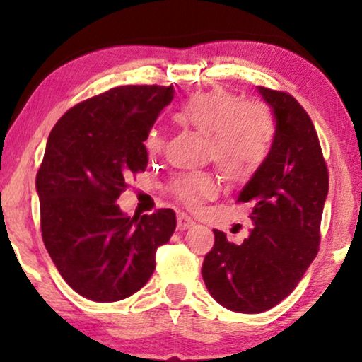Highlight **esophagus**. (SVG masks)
Instances as JSON below:
<instances>
[{"label": "esophagus", "mask_w": 362, "mask_h": 362, "mask_svg": "<svg viewBox=\"0 0 362 362\" xmlns=\"http://www.w3.org/2000/svg\"><path fill=\"white\" fill-rule=\"evenodd\" d=\"M194 224H196V222L192 221L187 214H177V230L191 229V227Z\"/></svg>", "instance_id": "1"}]
</instances>
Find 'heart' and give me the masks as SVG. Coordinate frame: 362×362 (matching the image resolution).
Segmentation results:
<instances>
[{"label": "heart", "instance_id": "b5f03b06", "mask_svg": "<svg viewBox=\"0 0 362 362\" xmlns=\"http://www.w3.org/2000/svg\"><path fill=\"white\" fill-rule=\"evenodd\" d=\"M176 120L209 138L211 155L229 181L250 180L269 156L275 136L274 113L262 102H244L226 88L192 93L176 112ZM163 148L161 133L148 132L145 150L156 155ZM180 204L196 209L217 196L219 185L207 171L181 173L168 186Z\"/></svg>", "mask_w": 362, "mask_h": 362}]
</instances>
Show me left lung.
Listing matches in <instances>:
<instances>
[{"mask_svg": "<svg viewBox=\"0 0 362 362\" xmlns=\"http://www.w3.org/2000/svg\"><path fill=\"white\" fill-rule=\"evenodd\" d=\"M270 107L275 136L260 170L237 202L250 204L254 227L242 244L214 230L202 279L217 303L237 313H262L286 298L318 254L328 197V170L308 113L290 93L257 87Z\"/></svg>", "mask_w": 362, "mask_h": 362, "instance_id": "left-lung-1", "label": "left lung"}]
</instances>
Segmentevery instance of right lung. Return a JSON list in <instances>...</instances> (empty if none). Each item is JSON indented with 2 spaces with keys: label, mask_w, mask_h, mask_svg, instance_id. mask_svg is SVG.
<instances>
[{
  "label": "right lung",
  "mask_w": 362,
  "mask_h": 362,
  "mask_svg": "<svg viewBox=\"0 0 362 362\" xmlns=\"http://www.w3.org/2000/svg\"><path fill=\"white\" fill-rule=\"evenodd\" d=\"M173 87L123 86L71 108L47 138L36 191L44 245L72 290L110 303L145 286L156 249L176 229L173 209L130 217L117 199L145 171V138Z\"/></svg>",
  "instance_id": "1"
}]
</instances>
